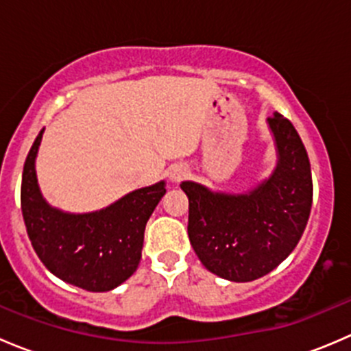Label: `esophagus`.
Returning <instances> with one entry per match:
<instances>
[{"mask_svg":"<svg viewBox=\"0 0 351 351\" xmlns=\"http://www.w3.org/2000/svg\"><path fill=\"white\" fill-rule=\"evenodd\" d=\"M185 176H186V169L183 168V166H175V168H173L171 171H169V180H171L173 183L182 182V180L185 178Z\"/></svg>","mask_w":351,"mask_h":351,"instance_id":"obj_1","label":"esophagus"}]
</instances>
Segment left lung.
<instances>
[{
  "mask_svg": "<svg viewBox=\"0 0 351 351\" xmlns=\"http://www.w3.org/2000/svg\"><path fill=\"white\" fill-rule=\"evenodd\" d=\"M278 161L270 178L247 193L210 192L183 182L189 197V238L205 268L231 282L270 274L299 243L313 205L307 151L295 127L275 112L268 117Z\"/></svg>",
  "mask_w": 351,
  "mask_h": 351,
  "instance_id": "1",
  "label": "left lung"
}]
</instances>
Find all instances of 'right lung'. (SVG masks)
Wrapping results in <instances>:
<instances>
[{
	"label": "right lung",
	"instance_id": "right-lung-1",
	"mask_svg": "<svg viewBox=\"0 0 351 351\" xmlns=\"http://www.w3.org/2000/svg\"><path fill=\"white\" fill-rule=\"evenodd\" d=\"M44 129L25 159L22 214L35 253L51 274L90 292H107L137 270L144 229L166 193L165 182L134 190L108 207L69 214L42 197L35 158Z\"/></svg>",
	"mask_w": 351,
	"mask_h": 351
}]
</instances>
